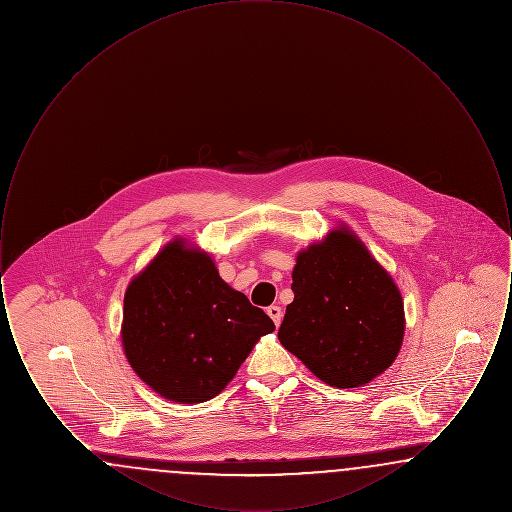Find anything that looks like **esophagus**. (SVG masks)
Segmentation results:
<instances>
[{"label":"esophagus","instance_id":"esophagus-1","mask_svg":"<svg viewBox=\"0 0 512 512\" xmlns=\"http://www.w3.org/2000/svg\"><path fill=\"white\" fill-rule=\"evenodd\" d=\"M267 313L268 317L272 318V322L276 326H280V322H282V309L278 305H272V307H268Z\"/></svg>","mask_w":512,"mask_h":512}]
</instances>
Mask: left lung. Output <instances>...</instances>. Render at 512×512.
<instances>
[{
	"label": "left lung",
	"mask_w": 512,
	"mask_h": 512,
	"mask_svg": "<svg viewBox=\"0 0 512 512\" xmlns=\"http://www.w3.org/2000/svg\"><path fill=\"white\" fill-rule=\"evenodd\" d=\"M292 278L278 340L318 380L361 388L393 365L405 336L403 297L345 222L297 253Z\"/></svg>",
	"instance_id": "1"
}]
</instances>
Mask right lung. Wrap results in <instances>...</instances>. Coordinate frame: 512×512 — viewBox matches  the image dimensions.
I'll return each mask as SVG.
<instances>
[{
    "instance_id": "add662e5",
    "label": "right lung",
    "mask_w": 512,
    "mask_h": 512,
    "mask_svg": "<svg viewBox=\"0 0 512 512\" xmlns=\"http://www.w3.org/2000/svg\"><path fill=\"white\" fill-rule=\"evenodd\" d=\"M274 322L219 276L213 257L174 238L124 292L121 341L128 365L172 403L213 399Z\"/></svg>"
}]
</instances>
